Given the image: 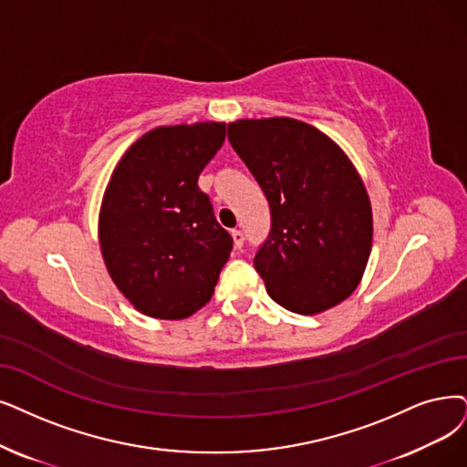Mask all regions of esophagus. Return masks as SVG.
<instances>
[{
    "instance_id": "34e87169",
    "label": "esophagus",
    "mask_w": 467,
    "mask_h": 467,
    "mask_svg": "<svg viewBox=\"0 0 467 467\" xmlns=\"http://www.w3.org/2000/svg\"><path fill=\"white\" fill-rule=\"evenodd\" d=\"M232 237H234V245H235V249H241V247H244V241H245L244 232H241V230H232Z\"/></svg>"
}]
</instances>
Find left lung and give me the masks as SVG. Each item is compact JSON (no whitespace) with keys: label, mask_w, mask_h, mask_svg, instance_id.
<instances>
[{"label":"left lung","mask_w":467,"mask_h":467,"mask_svg":"<svg viewBox=\"0 0 467 467\" xmlns=\"http://www.w3.org/2000/svg\"><path fill=\"white\" fill-rule=\"evenodd\" d=\"M234 151L263 188L272 228L254 268L277 305L318 314L357 289L371 251V204L341 147L287 119L228 124Z\"/></svg>","instance_id":"1"}]
</instances>
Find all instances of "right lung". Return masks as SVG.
Listing matches in <instances>:
<instances>
[{"label": "right lung", "instance_id": "right-lung-1", "mask_svg": "<svg viewBox=\"0 0 467 467\" xmlns=\"http://www.w3.org/2000/svg\"><path fill=\"white\" fill-rule=\"evenodd\" d=\"M223 140V122L159 126L128 149L110 176L99 213L105 266L151 318L197 312L228 263L234 239L197 185Z\"/></svg>", "mask_w": 467, "mask_h": 467}]
</instances>
